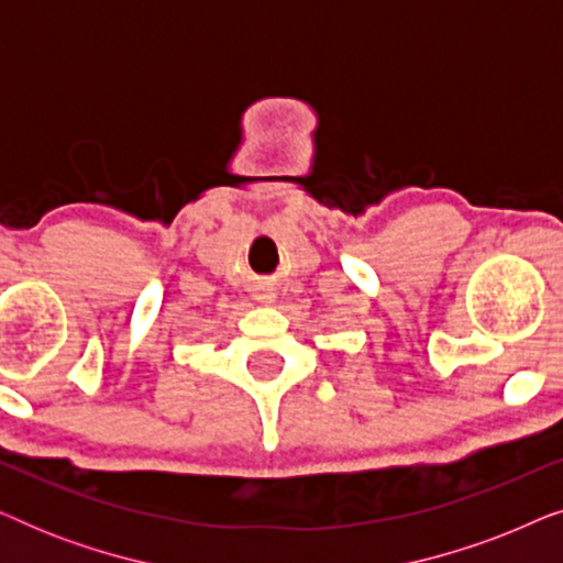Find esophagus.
Instances as JSON below:
<instances>
[{
    "label": "esophagus",
    "mask_w": 563,
    "mask_h": 563,
    "mask_svg": "<svg viewBox=\"0 0 563 563\" xmlns=\"http://www.w3.org/2000/svg\"><path fill=\"white\" fill-rule=\"evenodd\" d=\"M274 291H261V295H258V299H261V302H274Z\"/></svg>",
    "instance_id": "1"
}]
</instances>
